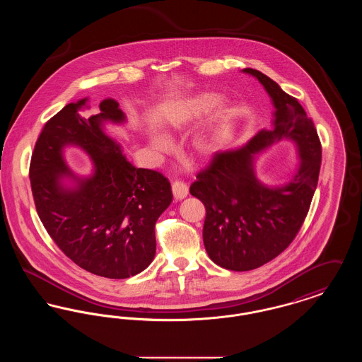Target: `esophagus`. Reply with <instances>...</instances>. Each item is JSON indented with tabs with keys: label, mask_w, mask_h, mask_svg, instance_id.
Masks as SVG:
<instances>
[{
	"label": "esophagus",
	"mask_w": 362,
	"mask_h": 362,
	"mask_svg": "<svg viewBox=\"0 0 362 362\" xmlns=\"http://www.w3.org/2000/svg\"><path fill=\"white\" fill-rule=\"evenodd\" d=\"M173 197H175L176 199H183V198L187 197V194H189V187H187V185H186L185 182L176 180V182H173Z\"/></svg>",
	"instance_id": "1"
}]
</instances>
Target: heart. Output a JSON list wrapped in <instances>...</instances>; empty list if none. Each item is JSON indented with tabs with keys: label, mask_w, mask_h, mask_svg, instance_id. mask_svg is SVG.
<instances>
[{
	"label": "heart",
	"mask_w": 362,
	"mask_h": 362,
	"mask_svg": "<svg viewBox=\"0 0 362 362\" xmlns=\"http://www.w3.org/2000/svg\"><path fill=\"white\" fill-rule=\"evenodd\" d=\"M218 98L210 93H202L192 99H189L187 103L180 105L173 115V123L175 127H180L192 119L201 118L207 115L217 104ZM152 146L157 152H167L170 149V144L163 138H152ZM195 148L201 153H209L213 151V142L206 138H198L195 141Z\"/></svg>",
	"instance_id": "b5f03b06"
}]
</instances>
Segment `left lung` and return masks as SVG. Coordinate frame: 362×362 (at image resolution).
I'll return each mask as SVG.
<instances>
[{
    "label": "left lung",
    "instance_id": "obj_1",
    "mask_svg": "<svg viewBox=\"0 0 362 362\" xmlns=\"http://www.w3.org/2000/svg\"><path fill=\"white\" fill-rule=\"evenodd\" d=\"M244 71L255 76L272 96L274 127L263 129L238 151L214 153L189 186V194L206 209L204 244L209 258L233 272L258 269L289 247L308 214L322 163V144L303 105L259 70ZM282 137L298 142L300 170L288 185L269 189L256 180L252 157Z\"/></svg>",
    "mask_w": 362,
    "mask_h": 362
}]
</instances>
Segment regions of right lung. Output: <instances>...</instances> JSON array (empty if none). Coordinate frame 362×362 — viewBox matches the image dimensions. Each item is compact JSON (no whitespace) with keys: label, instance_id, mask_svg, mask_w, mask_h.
<instances>
[{"label":"right lung","instance_id":"add662e5","mask_svg":"<svg viewBox=\"0 0 362 362\" xmlns=\"http://www.w3.org/2000/svg\"><path fill=\"white\" fill-rule=\"evenodd\" d=\"M86 99L69 103L46 122L35 142L30 182L37 216L58 248L95 276L122 279L145 270L155 258V225L170 206L168 179L136 168L100 129L123 121L119 104L103 100L100 112L78 114ZM66 143L81 146L95 163V175L77 190L57 183L70 174L60 155Z\"/></svg>","mask_w":362,"mask_h":362}]
</instances>
